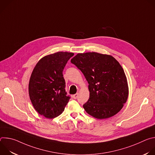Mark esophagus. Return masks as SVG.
<instances>
[{"label":"esophagus","instance_id":"34e87169","mask_svg":"<svg viewBox=\"0 0 155 155\" xmlns=\"http://www.w3.org/2000/svg\"><path fill=\"white\" fill-rule=\"evenodd\" d=\"M78 93H77V94H74V95H73L72 96V97H73V98L74 99H77V97H78Z\"/></svg>","mask_w":155,"mask_h":155}]
</instances>
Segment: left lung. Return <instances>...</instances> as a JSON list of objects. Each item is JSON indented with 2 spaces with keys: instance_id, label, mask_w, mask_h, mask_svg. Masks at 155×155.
<instances>
[{
  "instance_id": "1",
  "label": "left lung",
  "mask_w": 155,
  "mask_h": 155,
  "mask_svg": "<svg viewBox=\"0 0 155 155\" xmlns=\"http://www.w3.org/2000/svg\"><path fill=\"white\" fill-rule=\"evenodd\" d=\"M87 81L90 98L83 107L93 117L106 119L126 102L129 87L124 70L112 56L96 52L78 53L72 59Z\"/></svg>"
}]
</instances>
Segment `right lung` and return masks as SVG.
<instances>
[{
	"mask_svg": "<svg viewBox=\"0 0 155 155\" xmlns=\"http://www.w3.org/2000/svg\"><path fill=\"white\" fill-rule=\"evenodd\" d=\"M73 53L59 51L41 58L35 65L29 83L32 105L41 115L52 119L61 115L69 101L65 90L62 71Z\"/></svg>",
	"mask_w": 155,
	"mask_h": 155,
	"instance_id": "right-lung-1",
	"label": "right lung"
}]
</instances>
